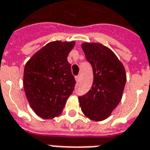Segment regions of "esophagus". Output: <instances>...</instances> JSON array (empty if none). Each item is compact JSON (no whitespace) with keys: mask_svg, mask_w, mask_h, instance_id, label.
<instances>
[{"mask_svg":"<svg viewBox=\"0 0 150 150\" xmlns=\"http://www.w3.org/2000/svg\"><path fill=\"white\" fill-rule=\"evenodd\" d=\"M79 79H80V75H78V76L75 77V80H76V82L79 81Z\"/></svg>","mask_w":150,"mask_h":150,"instance_id":"obj_1","label":"esophagus"}]
</instances>
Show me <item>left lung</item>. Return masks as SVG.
<instances>
[{
    "instance_id": "obj_1",
    "label": "left lung",
    "mask_w": 150,
    "mask_h": 150,
    "mask_svg": "<svg viewBox=\"0 0 150 150\" xmlns=\"http://www.w3.org/2000/svg\"><path fill=\"white\" fill-rule=\"evenodd\" d=\"M81 47L92 67L94 79L90 91L79 97V106L88 118L101 121L111 116L122 99L125 69L112 50L100 43L83 42Z\"/></svg>"
}]
</instances>
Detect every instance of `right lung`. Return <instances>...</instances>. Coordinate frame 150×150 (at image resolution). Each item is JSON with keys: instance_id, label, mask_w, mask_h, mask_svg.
Returning <instances> with one entry per match:
<instances>
[{"instance_id": "right-lung-1", "label": "right lung", "mask_w": 150, "mask_h": 150, "mask_svg": "<svg viewBox=\"0 0 150 150\" xmlns=\"http://www.w3.org/2000/svg\"><path fill=\"white\" fill-rule=\"evenodd\" d=\"M75 44V41L50 42L25 65V93L31 108L42 119L59 116L72 94L76 82L67 56Z\"/></svg>"}]
</instances>
